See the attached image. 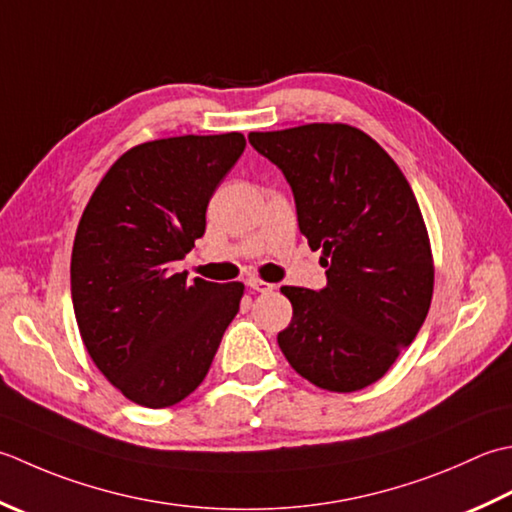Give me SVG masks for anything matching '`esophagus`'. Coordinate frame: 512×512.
Instances as JSON below:
<instances>
[{"label": "esophagus", "instance_id": "esophagus-1", "mask_svg": "<svg viewBox=\"0 0 512 512\" xmlns=\"http://www.w3.org/2000/svg\"><path fill=\"white\" fill-rule=\"evenodd\" d=\"M246 284L253 290H257V293H270V290H275V284L264 282V279H257V277H250Z\"/></svg>", "mask_w": 512, "mask_h": 512}]
</instances>
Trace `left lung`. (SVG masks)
I'll return each instance as SVG.
<instances>
[{
  "label": "left lung",
  "mask_w": 512,
  "mask_h": 512,
  "mask_svg": "<svg viewBox=\"0 0 512 512\" xmlns=\"http://www.w3.org/2000/svg\"><path fill=\"white\" fill-rule=\"evenodd\" d=\"M248 142L282 168L299 230L328 268L322 290L282 286L293 319L279 348L330 393L375 384L413 342L433 299V250L413 188L373 137L348 124L250 133Z\"/></svg>",
  "instance_id": "1"
}]
</instances>
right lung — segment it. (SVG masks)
<instances>
[{"label": "right lung", "mask_w": 512, "mask_h": 512, "mask_svg": "<svg viewBox=\"0 0 512 512\" xmlns=\"http://www.w3.org/2000/svg\"><path fill=\"white\" fill-rule=\"evenodd\" d=\"M242 133L133 146L79 219L70 293L90 359L130 402L168 408L204 382L244 284L175 273L206 230L215 188L242 157Z\"/></svg>", "instance_id": "right-lung-1"}]
</instances>
